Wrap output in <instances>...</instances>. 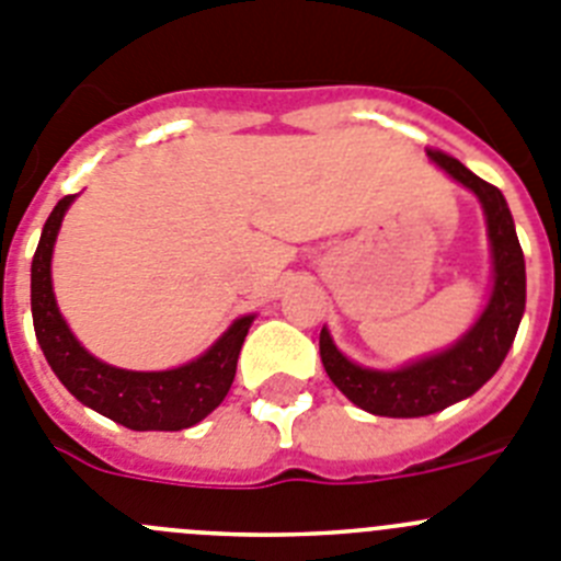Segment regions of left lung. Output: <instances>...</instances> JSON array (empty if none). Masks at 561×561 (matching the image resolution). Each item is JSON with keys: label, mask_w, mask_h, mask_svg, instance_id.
<instances>
[{"label": "left lung", "mask_w": 561, "mask_h": 561, "mask_svg": "<svg viewBox=\"0 0 561 561\" xmlns=\"http://www.w3.org/2000/svg\"><path fill=\"white\" fill-rule=\"evenodd\" d=\"M431 161L447 175L478 195L486 215L489 243H492L494 285L486 310L450 350L402 366L397 371L363 368L341 355L330 332L321 330V363L330 380L346 393L357 408L375 416L413 419L444 411L458 400H467L489 377L501 368L517 335L519 318L526 310V260L514 231L512 211L497 186L486 184L476 173H469L461 161L442 150H427Z\"/></svg>", "instance_id": "obj_1"}]
</instances>
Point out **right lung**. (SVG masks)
Instances as JSON below:
<instances>
[{
    "instance_id": "obj_1",
    "label": "right lung",
    "mask_w": 561,
    "mask_h": 561,
    "mask_svg": "<svg viewBox=\"0 0 561 561\" xmlns=\"http://www.w3.org/2000/svg\"><path fill=\"white\" fill-rule=\"evenodd\" d=\"M72 201L75 195L58 201L44 224L30 268V307H33L35 337L42 343L44 357L75 400L114 419L117 425L130 431H184L198 425L229 393L237 357L254 316L237 318L198 360L170 371H128L89 355L69 332L55 305L53 271H49L55 237Z\"/></svg>"
}]
</instances>
